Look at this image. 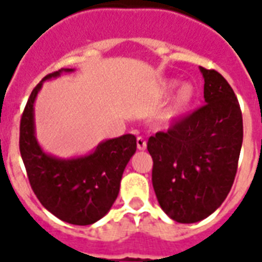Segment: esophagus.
<instances>
[{
  "label": "esophagus",
  "mask_w": 262,
  "mask_h": 262,
  "mask_svg": "<svg viewBox=\"0 0 262 262\" xmlns=\"http://www.w3.org/2000/svg\"><path fill=\"white\" fill-rule=\"evenodd\" d=\"M136 146H138V148L139 150H146L147 148V142L144 138H142V136H138V139H136Z\"/></svg>",
  "instance_id": "34e87169"
}]
</instances>
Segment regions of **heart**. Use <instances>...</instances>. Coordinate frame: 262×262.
Masks as SVG:
<instances>
[{"label": "heart", "mask_w": 262, "mask_h": 262, "mask_svg": "<svg viewBox=\"0 0 262 262\" xmlns=\"http://www.w3.org/2000/svg\"><path fill=\"white\" fill-rule=\"evenodd\" d=\"M175 85H177V81H170V83L166 84L163 90H165V92H170V91L174 90ZM195 95H196V91L193 84H190V83L182 84V85L178 88V91H177V94H175L171 110H170V114H171L172 116H177L179 115V114L185 112L194 101Z\"/></svg>", "instance_id": "heart-1"}]
</instances>
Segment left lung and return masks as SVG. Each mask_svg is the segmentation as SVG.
Segmentation results:
<instances>
[{
    "mask_svg": "<svg viewBox=\"0 0 262 262\" xmlns=\"http://www.w3.org/2000/svg\"><path fill=\"white\" fill-rule=\"evenodd\" d=\"M200 69L206 104L147 142L158 202L181 224L201 221L221 206L243 146V114L234 91L217 71Z\"/></svg>",
    "mask_w": 262,
    "mask_h": 262,
    "instance_id": "left-lung-1",
    "label": "left lung"
}]
</instances>
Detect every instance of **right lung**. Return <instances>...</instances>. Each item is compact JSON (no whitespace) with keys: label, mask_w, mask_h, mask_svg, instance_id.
I'll list each match as a JSON object with an SVG mask.
<instances>
[{"label":"right lung","mask_w":262,"mask_h":262,"mask_svg":"<svg viewBox=\"0 0 262 262\" xmlns=\"http://www.w3.org/2000/svg\"><path fill=\"white\" fill-rule=\"evenodd\" d=\"M72 71L49 73L32 91L19 123V152L41 205L61 221L91 225L104 217L115 202L123 171L136 151V138L127 134L108 139L90 155L72 159L45 154L34 136V100L42 81Z\"/></svg>","instance_id":"1"}]
</instances>
